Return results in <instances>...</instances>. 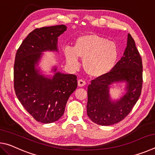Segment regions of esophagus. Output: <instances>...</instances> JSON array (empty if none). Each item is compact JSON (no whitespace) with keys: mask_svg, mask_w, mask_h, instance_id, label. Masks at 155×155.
<instances>
[{"mask_svg":"<svg viewBox=\"0 0 155 155\" xmlns=\"http://www.w3.org/2000/svg\"><path fill=\"white\" fill-rule=\"evenodd\" d=\"M86 85V82L85 81H83L82 79H79L78 81V85L79 86V87H83V86H85Z\"/></svg>","mask_w":155,"mask_h":155,"instance_id":"34e87169","label":"esophagus"}]
</instances>
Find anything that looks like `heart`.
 Listing matches in <instances>:
<instances>
[{"label": "heart", "mask_w": 155, "mask_h": 155, "mask_svg": "<svg viewBox=\"0 0 155 155\" xmlns=\"http://www.w3.org/2000/svg\"><path fill=\"white\" fill-rule=\"evenodd\" d=\"M64 52L67 64L72 69L79 65L78 58L83 59L84 70L92 77H101L108 74L119 57L116 44L96 35L78 37L73 48L66 46Z\"/></svg>", "instance_id": "obj_1"}]
</instances>
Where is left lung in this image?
<instances>
[{
	"mask_svg": "<svg viewBox=\"0 0 155 155\" xmlns=\"http://www.w3.org/2000/svg\"><path fill=\"white\" fill-rule=\"evenodd\" d=\"M142 72L140 54L134 40L128 33L122 58L111 72L93 80L88 85L87 114L91 121L99 125L109 126L124 119L140 96ZM118 84H124L125 87L118 98L113 99L110 89Z\"/></svg>",
	"mask_w": 155,
	"mask_h": 155,
	"instance_id": "1",
	"label": "left lung"
}]
</instances>
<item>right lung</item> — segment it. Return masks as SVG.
I'll return each instance as SVG.
<instances>
[{
  "mask_svg": "<svg viewBox=\"0 0 155 155\" xmlns=\"http://www.w3.org/2000/svg\"><path fill=\"white\" fill-rule=\"evenodd\" d=\"M67 30L61 25L36 28L27 35L15 54L14 77L17 98L38 122H56L64 114L70 96L77 87V76L64 74L57 65L45 74L39 66L44 52H59L58 37Z\"/></svg>",
  "mask_w": 155,
  "mask_h": 155,
  "instance_id": "add662e5",
  "label": "right lung"
}]
</instances>
